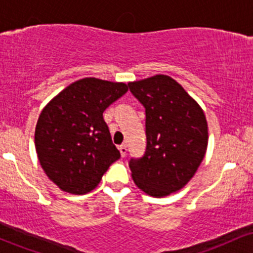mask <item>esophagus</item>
I'll use <instances>...</instances> for the list:
<instances>
[{
  "instance_id": "34e87169",
  "label": "esophagus",
  "mask_w": 253,
  "mask_h": 253,
  "mask_svg": "<svg viewBox=\"0 0 253 253\" xmlns=\"http://www.w3.org/2000/svg\"><path fill=\"white\" fill-rule=\"evenodd\" d=\"M119 150H120V153H121V157H126V153H127V146L125 144L120 145L119 146Z\"/></svg>"
}]
</instances>
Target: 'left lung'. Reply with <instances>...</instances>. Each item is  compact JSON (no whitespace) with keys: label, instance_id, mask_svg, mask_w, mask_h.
<instances>
[{"label":"left lung","instance_id":"1","mask_svg":"<svg viewBox=\"0 0 253 253\" xmlns=\"http://www.w3.org/2000/svg\"><path fill=\"white\" fill-rule=\"evenodd\" d=\"M145 107L146 151L130 159L135 185L147 195L164 197L193 178L208 145V125L200 104L167 75L129 82Z\"/></svg>","mask_w":253,"mask_h":253}]
</instances>
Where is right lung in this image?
Instances as JSON below:
<instances>
[{
	"label": "right lung",
	"instance_id": "obj_1",
	"mask_svg": "<svg viewBox=\"0 0 253 253\" xmlns=\"http://www.w3.org/2000/svg\"><path fill=\"white\" fill-rule=\"evenodd\" d=\"M128 85L86 77L71 83L43 107L34 133L38 159L58 188L83 195L97 187L120 158L103 112Z\"/></svg>",
	"mask_w": 253,
	"mask_h": 253
}]
</instances>
